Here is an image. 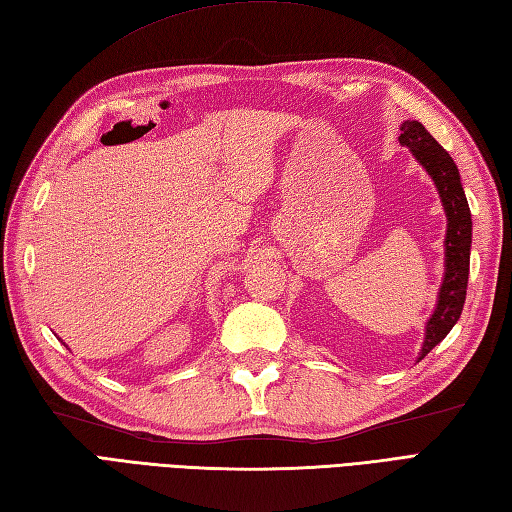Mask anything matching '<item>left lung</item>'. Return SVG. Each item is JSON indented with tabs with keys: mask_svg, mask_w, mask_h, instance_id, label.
Wrapping results in <instances>:
<instances>
[{
	"mask_svg": "<svg viewBox=\"0 0 512 512\" xmlns=\"http://www.w3.org/2000/svg\"><path fill=\"white\" fill-rule=\"evenodd\" d=\"M400 132V145H407L411 149V154L416 156V160L436 182L449 220L447 242H444V246H447V270H444L436 312L431 314L427 323V334H424V345L420 352L422 361L451 332L464 308L471 259V211L460 182V171L447 154V149L438 145V140L418 121H405Z\"/></svg>",
	"mask_w": 512,
	"mask_h": 512,
	"instance_id": "obj_1",
	"label": "left lung"
}]
</instances>
